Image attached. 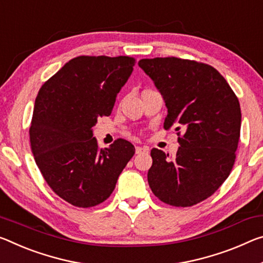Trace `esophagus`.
Here are the masks:
<instances>
[{"mask_svg": "<svg viewBox=\"0 0 263 263\" xmlns=\"http://www.w3.org/2000/svg\"><path fill=\"white\" fill-rule=\"evenodd\" d=\"M149 151V148L147 147V146H137L136 147V154H141V153H144V152H148Z\"/></svg>", "mask_w": 263, "mask_h": 263, "instance_id": "34e87169", "label": "esophagus"}]
</instances>
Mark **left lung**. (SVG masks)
Listing matches in <instances>:
<instances>
[{"mask_svg": "<svg viewBox=\"0 0 263 263\" xmlns=\"http://www.w3.org/2000/svg\"><path fill=\"white\" fill-rule=\"evenodd\" d=\"M138 65L164 98L165 130L184 131L176 157L152 148L148 185L162 202L193 206L211 197L234 165L241 127L239 99L211 65L177 57L144 58Z\"/></svg>", "mask_w": 263, "mask_h": 263, "instance_id": "obj_1", "label": "left lung"}]
</instances>
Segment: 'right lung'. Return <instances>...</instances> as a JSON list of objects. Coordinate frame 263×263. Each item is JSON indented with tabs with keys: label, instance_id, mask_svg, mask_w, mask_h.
I'll return each instance as SVG.
<instances>
[{
	"label": "right lung",
	"instance_id": "add662e5",
	"mask_svg": "<svg viewBox=\"0 0 263 263\" xmlns=\"http://www.w3.org/2000/svg\"><path fill=\"white\" fill-rule=\"evenodd\" d=\"M135 58L79 56L45 82L37 95L31 151L55 193L77 207L105 201L135 154L127 140L98 148L92 127L110 116L117 95L131 76Z\"/></svg>",
	"mask_w": 263,
	"mask_h": 263
}]
</instances>
